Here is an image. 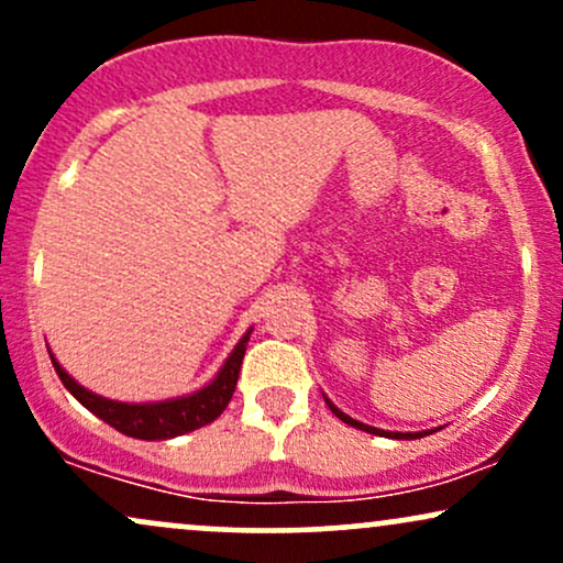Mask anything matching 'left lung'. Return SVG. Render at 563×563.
Segmentation results:
<instances>
[{
    "label": "left lung",
    "mask_w": 563,
    "mask_h": 563,
    "mask_svg": "<svg viewBox=\"0 0 563 563\" xmlns=\"http://www.w3.org/2000/svg\"><path fill=\"white\" fill-rule=\"evenodd\" d=\"M325 402H328V407H331V410H333V416H335V418H341V421H344V423L354 426V429L367 431V434H380V437H391V439H421V437L429 434V431H418V434H399V431H380V429H373V426H365V423L354 421V418H349L346 412H341L339 407H335V405L331 402V399H325Z\"/></svg>",
    "instance_id": "obj_1"
}]
</instances>
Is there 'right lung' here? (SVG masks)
Instances as JSON below:
<instances>
[{
  "label": "right lung",
  "mask_w": 563,
  "mask_h": 563,
  "mask_svg": "<svg viewBox=\"0 0 563 563\" xmlns=\"http://www.w3.org/2000/svg\"><path fill=\"white\" fill-rule=\"evenodd\" d=\"M251 331L238 341V346L232 349L228 363L222 365V371L217 373V378L209 386L190 394V397L179 399H166V402H147V405H129V402H113V399L97 397V394L87 391L84 386L76 384L74 378L63 371L60 363L49 354L53 360L57 376H60L63 386L74 394L79 402L92 410L97 418H102L106 423H111L121 434L134 437V439H172L187 431H196L200 426L217 421L222 416V410L228 407L235 391L238 373H241V363L245 354V344H249Z\"/></svg>",
  "instance_id": "add662e5"
}]
</instances>
